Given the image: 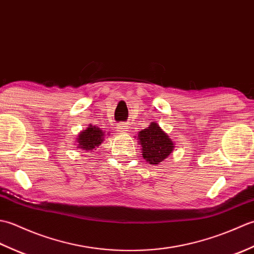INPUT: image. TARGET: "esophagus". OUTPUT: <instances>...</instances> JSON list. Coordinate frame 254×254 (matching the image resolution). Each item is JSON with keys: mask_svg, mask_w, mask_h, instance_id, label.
I'll use <instances>...</instances> for the list:
<instances>
[{"mask_svg": "<svg viewBox=\"0 0 254 254\" xmlns=\"http://www.w3.org/2000/svg\"><path fill=\"white\" fill-rule=\"evenodd\" d=\"M117 128H118V131L120 132V133H126L127 130V126L126 123H120V124H119V126H118Z\"/></svg>", "mask_w": 254, "mask_h": 254, "instance_id": "obj_1", "label": "esophagus"}]
</instances>
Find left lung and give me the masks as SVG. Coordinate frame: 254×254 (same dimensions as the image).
I'll list each match as a JSON object with an SVG mask.
<instances>
[{
    "label": "left lung",
    "instance_id": "obj_1",
    "mask_svg": "<svg viewBox=\"0 0 254 254\" xmlns=\"http://www.w3.org/2000/svg\"><path fill=\"white\" fill-rule=\"evenodd\" d=\"M137 141L141 145L143 158L150 165L163 163L175 149L174 141L156 122L138 132Z\"/></svg>",
    "mask_w": 254,
    "mask_h": 254
}]
</instances>
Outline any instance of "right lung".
<instances>
[{
	"mask_svg": "<svg viewBox=\"0 0 254 254\" xmlns=\"http://www.w3.org/2000/svg\"><path fill=\"white\" fill-rule=\"evenodd\" d=\"M106 133L97 126H90L79 132L76 138V146L77 148L82 149V152H91L93 149H96L105 141Z\"/></svg>",
	"mask_w": 254,
	"mask_h": 254,
	"instance_id": "right-lung-1",
	"label": "right lung"
}]
</instances>
